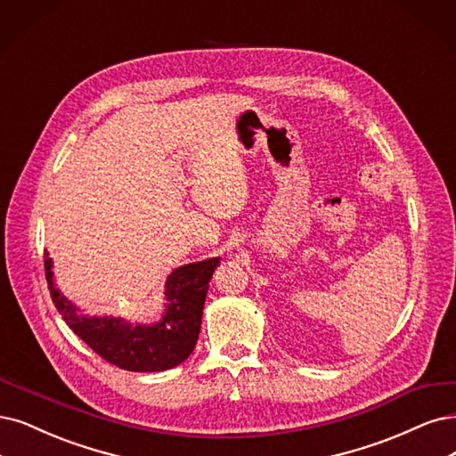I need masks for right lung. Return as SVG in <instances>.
Segmentation results:
<instances>
[{
    "instance_id": "obj_1",
    "label": "right lung",
    "mask_w": 456,
    "mask_h": 456,
    "mask_svg": "<svg viewBox=\"0 0 456 456\" xmlns=\"http://www.w3.org/2000/svg\"><path fill=\"white\" fill-rule=\"evenodd\" d=\"M217 265L219 259L214 257L176 268L167 278V312L161 322L151 327L131 325L116 317L82 315L54 289L48 254H45V276L63 322L99 357L131 372H161L191 355L199 338L208 283Z\"/></svg>"
}]
</instances>
